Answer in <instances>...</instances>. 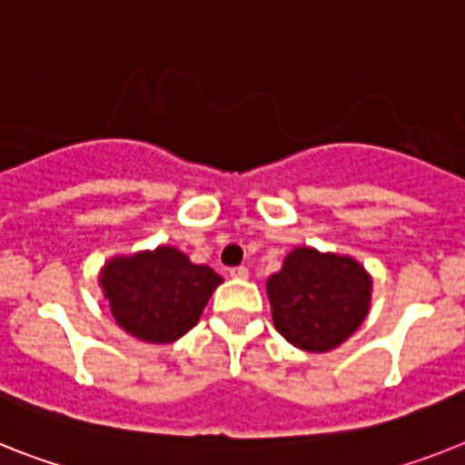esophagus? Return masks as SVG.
<instances>
[{
    "label": "esophagus",
    "instance_id": "1",
    "mask_svg": "<svg viewBox=\"0 0 465 465\" xmlns=\"http://www.w3.org/2000/svg\"><path fill=\"white\" fill-rule=\"evenodd\" d=\"M232 279H248V267H232L229 269Z\"/></svg>",
    "mask_w": 465,
    "mask_h": 465
}]
</instances>
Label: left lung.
<instances>
[{
  "label": "left lung",
  "instance_id": "1",
  "mask_svg": "<svg viewBox=\"0 0 465 465\" xmlns=\"http://www.w3.org/2000/svg\"><path fill=\"white\" fill-rule=\"evenodd\" d=\"M274 326L291 345L329 352L369 314L371 279L350 257L295 248L267 281Z\"/></svg>",
  "mask_w": 465,
  "mask_h": 465
}]
</instances>
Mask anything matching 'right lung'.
<instances>
[{"label":"right lung","mask_w":465,"mask_h":465,"mask_svg":"<svg viewBox=\"0 0 465 465\" xmlns=\"http://www.w3.org/2000/svg\"><path fill=\"white\" fill-rule=\"evenodd\" d=\"M99 281L118 326L139 341L173 342L196 326L222 276L160 245L153 252L115 257Z\"/></svg>","instance_id":"right-lung-1"}]
</instances>
